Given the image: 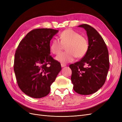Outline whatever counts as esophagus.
Instances as JSON below:
<instances>
[{
  "label": "esophagus",
  "mask_w": 122,
  "mask_h": 122,
  "mask_svg": "<svg viewBox=\"0 0 122 122\" xmlns=\"http://www.w3.org/2000/svg\"><path fill=\"white\" fill-rule=\"evenodd\" d=\"M61 67H66V65L65 64H61Z\"/></svg>",
  "instance_id": "1"
}]
</instances>
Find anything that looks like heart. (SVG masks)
Segmentation results:
<instances>
[{
    "instance_id": "obj_1",
    "label": "heart",
    "mask_w": 122,
    "mask_h": 122,
    "mask_svg": "<svg viewBox=\"0 0 122 122\" xmlns=\"http://www.w3.org/2000/svg\"><path fill=\"white\" fill-rule=\"evenodd\" d=\"M60 40L54 38L51 42L50 50L54 54H58L66 46L65 52L59 54L55 57L58 61L68 63L74 60L76 57L81 58L86 54L88 50V42L86 39L71 29L62 31L59 35Z\"/></svg>"
}]
</instances>
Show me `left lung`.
I'll return each instance as SVG.
<instances>
[{
	"label": "left lung",
	"mask_w": 122,
	"mask_h": 122,
	"mask_svg": "<svg viewBox=\"0 0 122 122\" xmlns=\"http://www.w3.org/2000/svg\"><path fill=\"white\" fill-rule=\"evenodd\" d=\"M83 28L88 37V50L79 61L71 64V81L77 93L88 95L99 90L104 84L109 68L108 51L102 36L87 24Z\"/></svg>",
	"instance_id": "8db88e82"
}]
</instances>
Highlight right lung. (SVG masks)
I'll return each mask as SVG.
<instances>
[{
  "label": "right lung",
  "instance_id": "right-lung-1",
  "mask_svg": "<svg viewBox=\"0 0 122 122\" xmlns=\"http://www.w3.org/2000/svg\"><path fill=\"white\" fill-rule=\"evenodd\" d=\"M58 32L51 28L34 29L18 45L14 70L18 86L29 97L41 98L48 95L61 70V64L50 55V41Z\"/></svg>",
  "mask_w": 122,
  "mask_h": 122
}]
</instances>
